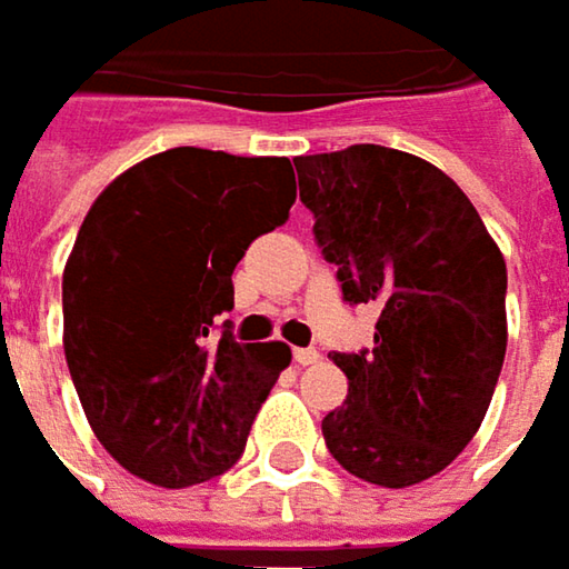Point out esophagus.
<instances>
[{
    "label": "esophagus",
    "mask_w": 569,
    "mask_h": 569,
    "mask_svg": "<svg viewBox=\"0 0 569 569\" xmlns=\"http://www.w3.org/2000/svg\"><path fill=\"white\" fill-rule=\"evenodd\" d=\"M292 359L299 366H312V362H319V352L316 349H292Z\"/></svg>",
    "instance_id": "1"
}]
</instances>
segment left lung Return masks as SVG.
Here are the masks:
<instances>
[{
  "label": "left lung",
  "instance_id": "left-lung-1",
  "mask_svg": "<svg viewBox=\"0 0 569 569\" xmlns=\"http://www.w3.org/2000/svg\"><path fill=\"white\" fill-rule=\"evenodd\" d=\"M316 243L346 302H376V346L322 418L329 455L379 488L445 471L481 428L508 349V267L465 190L382 144L292 158Z\"/></svg>",
  "mask_w": 569,
  "mask_h": 569
}]
</instances>
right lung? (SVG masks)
<instances>
[{
  "mask_svg": "<svg viewBox=\"0 0 569 569\" xmlns=\"http://www.w3.org/2000/svg\"><path fill=\"white\" fill-rule=\"evenodd\" d=\"M286 158L171 148L91 203L61 277L64 359L104 451L141 481L190 488L243 455L289 366L283 342H237L233 270L286 223Z\"/></svg>",
  "mask_w": 569,
  "mask_h": 569,
  "instance_id": "obj_1",
  "label": "right lung"
}]
</instances>
